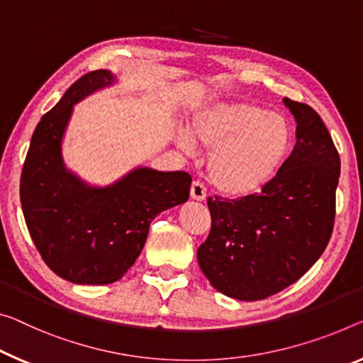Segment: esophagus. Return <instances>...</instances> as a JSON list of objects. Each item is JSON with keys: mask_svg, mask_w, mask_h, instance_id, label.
Returning a JSON list of instances; mask_svg holds the SVG:
<instances>
[{"mask_svg": "<svg viewBox=\"0 0 363 363\" xmlns=\"http://www.w3.org/2000/svg\"><path fill=\"white\" fill-rule=\"evenodd\" d=\"M189 196L194 201H206L208 198V193H206V188L201 182H193L191 189H189Z\"/></svg>", "mask_w": 363, "mask_h": 363, "instance_id": "34e87169", "label": "esophagus"}]
</instances>
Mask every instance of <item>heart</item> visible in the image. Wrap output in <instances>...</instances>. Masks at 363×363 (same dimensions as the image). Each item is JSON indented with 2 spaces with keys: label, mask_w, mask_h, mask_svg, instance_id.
Wrapping results in <instances>:
<instances>
[{
  "label": "heart",
  "mask_w": 363,
  "mask_h": 363,
  "mask_svg": "<svg viewBox=\"0 0 363 363\" xmlns=\"http://www.w3.org/2000/svg\"><path fill=\"white\" fill-rule=\"evenodd\" d=\"M178 146L213 150L208 174L227 196H248L263 188L289 152L292 131L282 115L247 102L217 104L193 118V136L178 133Z\"/></svg>",
  "instance_id": "1"
}]
</instances>
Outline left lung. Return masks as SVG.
Returning a JSON list of instances; mask_svg holds the SVG:
<instances>
[{
    "label": "left lung",
    "instance_id": "left-lung-1",
    "mask_svg": "<svg viewBox=\"0 0 363 363\" xmlns=\"http://www.w3.org/2000/svg\"><path fill=\"white\" fill-rule=\"evenodd\" d=\"M295 123L294 150L259 193L208 199L211 232L198 263L213 287L253 302L281 292L316 263L330 242L341 159L308 105L284 97Z\"/></svg>",
    "mask_w": 363,
    "mask_h": 363
}]
</instances>
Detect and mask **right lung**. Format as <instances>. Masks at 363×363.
Segmentation results:
<instances>
[{
	"instance_id": "1",
	"label": "right lung",
	"mask_w": 363,
	"mask_h": 363,
	"mask_svg": "<svg viewBox=\"0 0 363 363\" xmlns=\"http://www.w3.org/2000/svg\"><path fill=\"white\" fill-rule=\"evenodd\" d=\"M116 82L91 71L42 116L21 175L26 224L55 274L72 284L104 286L125 276L146 243L155 216L186 203L191 177L136 167L107 186L89 185L63 159V138L77 102Z\"/></svg>"
}]
</instances>
